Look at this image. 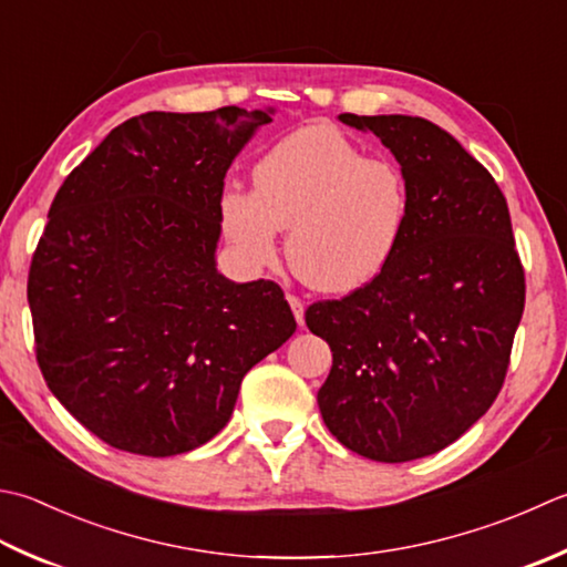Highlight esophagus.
Returning a JSON list of instances; mask_svg holds the SVG:
<instances>
[{"label":"esophagus","instance_id":"esophagus-1","mask_svg":"<svg viewBox=\"0 0 567 567\" xmlns=\"http://www.w3.org/2000/svg\"><path fill=\"white\" fill-rule=\"evenodd\" d=\"M287 302H290V307H292L297 324L302 327V324H305V302H302V299H299L297 295H287Z\"/></svg>","mask_w":567,"mask_h":567}]
</instances>
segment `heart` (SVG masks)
Returning a JSON list of instances; mask_svg holds the SVG:
<instances>
[{
	"label": "heart",
	"instance_id": "heart-1",
	"mask_svg": "<svg viewBox=\"0 0 567 567\" xmlns=\"http://www.w3.org/2000/svg\"><path fill=\"white\" fill-rule=\"evenodd\" d=\"M220 226L252 268L277 258L287 230L292 272L317 292L359 290L379 277L405 236L410 188L401 166L365 157L329 127L287 135L252 166V192L228 186Z\"/></svg>",
	"mask_w": 567,
	"mask_h": 567
}]
</instances>
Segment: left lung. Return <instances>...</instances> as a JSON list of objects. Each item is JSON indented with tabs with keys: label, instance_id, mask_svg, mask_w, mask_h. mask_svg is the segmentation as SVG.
Returning <instances> with one entry per match:
<instances>
[{
	"label": "left lung",
	"instance_id": "obj_1",
	"mask_svg": "<svg viewBox=\"0 0 567 567\" xmlns=\"http://www.w3.org/2000/svg\"><path fill=\"white\" fill-rule=\"evenodd\" d=\"M401 164L410 218L369 285L307 307L331 349L321 417L343 447L410 462L452 445L496 401L526 302L512 216L494 176L430 120L339 115Z\"/></svg>",
	"mask_w": 567,
	"mask_h": 567
}]
</instances>
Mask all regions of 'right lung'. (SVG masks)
Returning a JSON list of instances; mask_svg holds the SVG:
<instances>
[{
  "label": "right lung",
  "mask_w": 567,
  "mask_h": 567,
  "mask_svg": "<svg viewBox=\"0 0 567 567\" xmlns=\"http://www.w3.org/2000/svg\"><path fill=\"white\" fill-rule=\"evenodd\" d=\"M272 110L144 113L65 176L27 297L43 381L110 447L172 457L230 420L240 381L295 334L280 285L216 270L230 162Z\"/></svg>",
  "instance_id": "1"
}]
</instances>
